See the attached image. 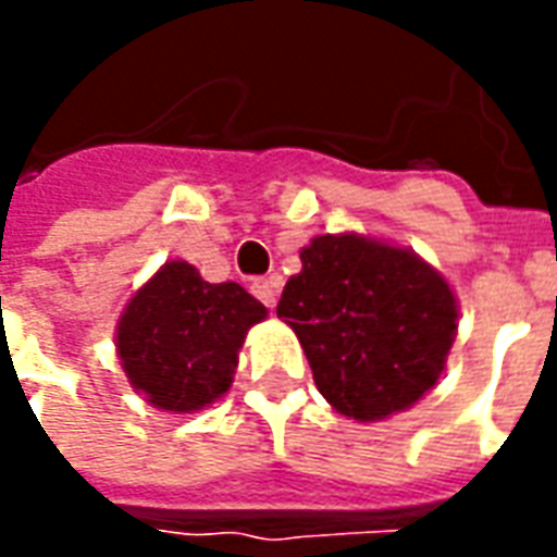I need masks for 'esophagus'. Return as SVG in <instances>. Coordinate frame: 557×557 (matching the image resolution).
Instances as JSON below:
<instances>
[{
	"label": "esophagus",
	"mask_w": 557,
	"mask_h": 557,
	"mask_svg": "<svg viewBox=\"0 0 557 557\" xmlns=\"http://www.w3.org/2000/svg\"><path fill=\"white\" fill-rule=\"evenodd\" d=\"M253 295L259 298V301L265 304V307H274L277 304V280L274 277H259L253 280Z\"/></svg>",
	"instance_id": "obj_1"
}]
</instances>
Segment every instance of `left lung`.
I'll use <instances>...</instances> for the list:
<instances>
[{"label": "left lung", "mask_w": 557, "mask_h": 557, "mask_svg": "<svg viewBox=\"0 0 557 557\" xmlns=\"http://www.w3.org/2000/svg\"><path fill=\"white\" fill-rule=\"evenodd\" d=\"M277 315L298 334L319 394L346 418L414 406L454 346L456 298L423 259L363 235H319Z\"/></svg>", "instance_id": "1"}]
</instances>
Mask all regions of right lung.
<instances>
[{
  "label": "right lung",
  "instance_id": "obj_1",
  "mask_svg": "<svg viewBox=\"0 0 557 557\" xmlns=\"http://www.w3.org/2000/svg\"><path fill=\"white\" fill-rule=\"evenodd\" d=\"M265 315L238 283H208L194 265L166 262L125 307L119 358L151 406L196 411L230 391L244 334Z\"/></svg>",
  "mask_w": 557,
  "mask_h": 557
}]
</instances>
